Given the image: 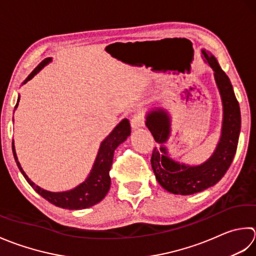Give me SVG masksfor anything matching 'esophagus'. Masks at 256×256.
<instances>
[{"label": "esophagus", "mask_w": 256, "mask_h": 256, "mask_svg": "<svg viewBox=\"0 0 256 256\" xmlns=\"http://www.w3.org/2000/svg\"><path fill=\"white\" fill-rule=\"evenodd\" d=\"M130 124H132V128L134 130H137L139 128L144 127V114H134V116L132 117V120H130Z\"/></svg>", "instance_id": "1"}]
</instances>
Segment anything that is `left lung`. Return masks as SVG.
Wrapping results in <instances>:
<instances>
[{"label":"left lung","instance_id":"left-lung-1","mask_svg":"<svg viewBox=\"0 0 256 256\" xmlns=\"http://www.w3.org/2000/svg\"><path fill=\"white\" fill-rule=\"evenodd\" d=\"M202 57L214 72V80L220 92L223 118L220 139L213 154L200 164H186L171 158L166 142L171 137V116L164 108L156 107L146 114V126L152 134L156 142L151 157V166L159 184L170 194L189 196L201 192L216 184L226 174L236 152L241 112L234 95L233 87L226 72L218 65L216 56L202 48Z\"/></svg>","mask_w":256,"mask_h":256}]
</instances>
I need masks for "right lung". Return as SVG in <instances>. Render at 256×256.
<instances>
[{
  "label": "right lung",
  "mask_w": 256,
  "mask_h": 256,
  "mask_svg": "<svg viewBox=\"0 0 256 256\" xmlns=\"http://www.w3.org/2000/svg\"><path fill=\"white\" fill-rule=\"evenodd\" d=\"M50 62L52 57L45 58L28 77H26V80L22 82V85L26 84L28 80H32L42 68H44V67L50 64ZM18 102L20 96L18 98L15 109L18 106ZM130 132H132V130H130L129 120L127 118H124L114 128L112 132L109 134L105 138V140L100 144L95 162H94L92 168L85 181L75 186L74 189L62 192H52L42 189L40 186H36L34 182L26 176L18 159L16 151H15L14 147V142L13 154L18 169L22 172V174L24 176L26 181H28L30 186H32L40 196H43L45 200L50 202L52 204L62 208H68V210H82V208H87L97 204V203L100 202L108 194L112 184L110 176H109V171H110L112 164L114 152L119 144L126 142V139L130 136Z\"/></svg>",
  "instance_id": "obj_1"
}]
</instances>
